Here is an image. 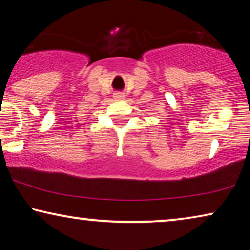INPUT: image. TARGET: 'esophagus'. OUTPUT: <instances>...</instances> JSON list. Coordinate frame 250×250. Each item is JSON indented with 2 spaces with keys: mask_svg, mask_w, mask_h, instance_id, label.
Here are the masks:
<instances>
[{
  "mask_svg": "<svg viewBox=\"0 0 250 250\" xmlns=\"http://www.w3.org/2000/svg\"><path fill=\"white\" fill-rule=\"evenodd\" d=\"M124 93H121V92H117V93H114V98L115 99H122L124 98Z\"/></svg>",
  "mask_w": 250,
  "mask_h": 250,
  "instance_id": "34e87169",
  "label": "esophagus"
}]
</instances>
